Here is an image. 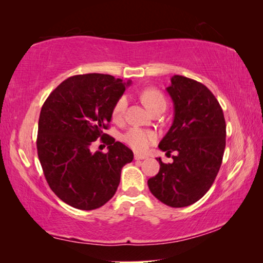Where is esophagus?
<instances>
[{
  "label": "esophagus",
  "mask_w": 263,
  "mask_h": 263,
  "mask_svg": "<svg viewBox=\"0 0 263 263\" xmlns=\"http://www.w3.org/2000/svg\"><path fill=\"white\" fill-rule=\"evenodd\" d=\"M145 159H146L145 155H141V154H138V153L135 154V160H137V161H139V160H145Z\"/></svg>",
  "instance_id": "34e87169"
}]
</instances>
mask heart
<instances>
[{
    "mask_svg": "<svg viewBox=\"0 0 263 263\" xmlns=\"http://www.w3.org/2000/svg\"><path fill=\"white\" fill-rule=\"evenodd\" d=\"M140 97L141 101L144 102L146 108L149 110V112H152L154 109L159 108V106H164V108H166V100H164L163 95L158 90V89H145V90L141 92ZM126 95L119 96L112 106V117L116 121H119V119L123 118L124 112H125L126 110ZM123 139L131 148L137 151V152H145V151L149 147V145H152L155 139H157V135H155V132L153 131L144 130V128L139 127H132L124 135Z\"/></svg>",
    "mask_w": 263,
    "mask_h": 263,
    "instance_id": "heart-1",
    "label": "heart"
}]
</instances>
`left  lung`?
Returning <instances> with one entry per match:
<instances>
[{
  "label": "left lung",
  "mask_w": 263,
  "mask_h": 263,
  "mask_svg": "<svg viewBox=\"0 0 263 263\" xmlns=\"http://www.w3.org/2000/svg\"><path fill=\"white\" fill-rule=\"evenodd\" d=\"M167 92L174 103V121L159 148L172 163L157 160L160 171L147 181L160 202L183 208L199 201L219 172L226 145V124L215 95L201 82L174 75Z\"/></svg>",
  "instance_id": "obj_1"
}]
</instances>
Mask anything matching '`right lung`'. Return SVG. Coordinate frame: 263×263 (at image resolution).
I'll return each instance as SVG.
<instances>
[{
  "label": "right lung",
  "mask_w": 263,
  "mask_h": 263,
  "mask_svg": "<svg viewBox=\"0 0 263 263\" xmlns=\"http://www.w3.org/2000/svg\"><path fill=\"white\" fill-rule=\"evenodd\" d=\"M131 82L108 74L74 75L47 97L39 116L37 151L48 185L62 202L94 210L110 201L121 182L122 168L133 152L104 133L112 106ZM99 137L108 152H91Z\"/></svg>",
  "instance_id": "add662e5"
}]
</instances>
